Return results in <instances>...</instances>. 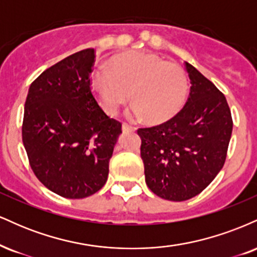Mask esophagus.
Returning a JSON list of instances; mask_svg holds the SVG:
<instances>
[{
	"label": "esophagus",
	"instance_id": "obj_1",
	"mask_svg": "<svg viewBox=\"0 0 257 257\" xmlns=\"http://www.w3.org/2000/svg\"><path fill=\"white\" fill-rule=\"evenodd\" d=\"M122 131L124 133H128V132H135V126H132L129 124H126V123H123L122 124Z\"/></svg>",
	"mask_w": 257,
	"mask_h": 257
}]
</instances>
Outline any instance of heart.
Segmentation results:
<instances>
[{"label": "heart", "mask_w": 257, "mask_h": 257, "mask_svg": "<svg viewBox=\"0 0 257 257\" xmlns=\"http://www.w3.org/2000/svg\"><path fill=\"white\" fill-rule=\"evenodd\" d=\"M90 83L102 108L114 114L129 99L132 119L153 124L172 119L184 107L188 94L185 70L146 52H129L113 57L110 66L91 72Z\"/></svg>", "instance_id": "heart-1"}]
</instances>
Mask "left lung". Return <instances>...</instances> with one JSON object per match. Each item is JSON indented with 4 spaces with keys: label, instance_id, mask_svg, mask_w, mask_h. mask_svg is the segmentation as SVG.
I'll return each mask as SVG.
<instances>
[{
    "label": "left lung",
    "instance_id": "8db88e82",
    "mask_svg": "<svg viewBox=\"0 0 257 257\" xmlns=\"http://www.w3.org/2000/svg\"><path fill=\"white\" fill-rule=\"evenodd\" d=\"M190 96L172 119L140 128L141 158L150 190L182 202L206 188L225 164L233 120L227 100L192 65L185 63Z\"/></svg>",
    "mask_w": 257,
    "mask_h": 257
}]
</instances>
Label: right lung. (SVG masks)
<instances>
[{
    "instance_id": "obj_1",
    "label": "right lung",
    "mask_w": 257,
    "mask_h": 257,
    "mask_svg": "<svg viewBox=\"0 0 257 257\" xmlns=\"http://www.w3.org/2000/svg\"><path fill=\"white\" fill-rule=\"evenodd\" d=\"M93 48L47 69L29 88L23 144L36 178L70 199L89 197L105 185L122 123L100 107L90 87Z\"/></svg>"
}]
</instances>
